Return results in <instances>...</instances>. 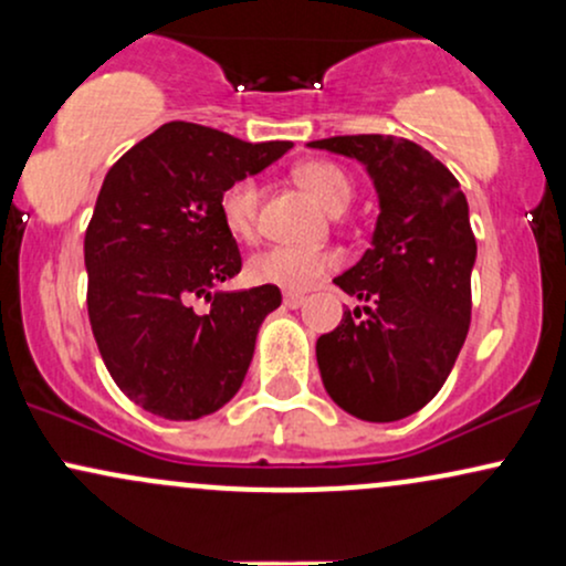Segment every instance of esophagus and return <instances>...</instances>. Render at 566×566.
<instances>
[{
	"label": "esophagus",
	"mask_w": 566,
	"mask_h": 566,
	"mask_svg": "<svg viewBox=\"0 0 566 566\" xmlns=\"http://www.w3.org/2000/svg\"><path fill=\"white\" fill-rule=\"evenodd\" d=\"M303 303H305L303 292H284V305H287V308H297V305Z\"/></svg>",
	"instance_id": "34e87169"
}]
</instances>
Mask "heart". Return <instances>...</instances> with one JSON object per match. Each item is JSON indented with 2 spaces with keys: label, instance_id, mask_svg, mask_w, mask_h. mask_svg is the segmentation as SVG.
<instances>
[{
  "label": "heart",
  "instance_id": "b5f03b06",
  "mask_svg": "<svg viewBox=\"0 0 566 566\" xmlns=\"http://www.w3.org/2000/svg\"><path fill=\"white\" fill-rule=\"evenodd\" d=\"M295 178L327 207L329 212L346 210L354 197V180L335 161L314 159L297 167ZM223 226L237 239H252L258 231V212H261V184L252 175L231 180L218 199ZM337 250H316V247L297 244H271L255 252L247 263V276L255 284H271V287L303 292L316 287L324 276L333 274L340 265Z\"/></svg>",
  "mask_w": 566,
  "mask_h": 566
}]
</instances>
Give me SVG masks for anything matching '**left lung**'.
I'll list each match as a JSON object with an SVG mask.
<instances>
[{
    "label": "left lung",
    "mask_w": 566,
    "mask_h": 566,
    "mask_svg": "<svg viewBox=\"0 0 566 566\" xmlns=\"http://www.w3.org/2000/svg\"><path fill=\"white\" fill-rule=\"evenodd\" d=\"M311 148L367 167L380 199L373 244L335 284L359 297L316 340L322 382L340 409L394 423L423 409L463 348L471 324L476 239L458 178L418 143L394 135H337Z\"/></svg>",
    "instance_id": "1"
}]
</instances>
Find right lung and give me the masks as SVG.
<instances>
[{
	"label": "right lung",
	"instance_id": "right-lung-1",
	"mask_svg": "<svg viewBox=\"0 0 566 566\" xmlns=\"http://www.w3.org/2000/svg\"><path fill=\"white\" fill-rule=\"evenodd\" d=\"M290 148L167 122L106 172L84 233L87 314L103 365L148 412L197 420L242 388L258 329L282 292L216 290L242 271L218 199ZM201 296L207 312L192 305Z\"/></svg>",
	"mask_w": 566,
	"mask_h": 566
}]
</instances>
